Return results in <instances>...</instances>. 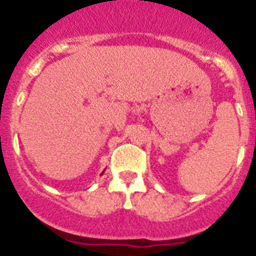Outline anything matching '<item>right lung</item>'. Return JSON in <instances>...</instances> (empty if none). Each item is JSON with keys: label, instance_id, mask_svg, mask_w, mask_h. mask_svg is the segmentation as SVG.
<instances>
[{"label": "right lung", "instance_id": "obj_1", "mask_svg": "<svg viewBox=\"0 0 256 256\" xmlns=\"http://www.w3.org/2000/svg\"><path fill=\"white\" fill-rule=\"evenodd\" d=\"M102 173H104V172H102ZM102 173H101V174H102Z\"/></svg>", "mask_w": 256, "mask_h": 256}]
</instances>
